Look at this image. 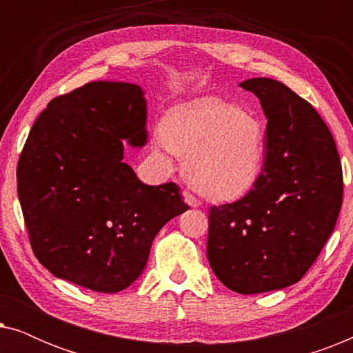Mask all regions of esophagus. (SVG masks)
Instances as JSON below:
<instances>
[{
    "label": "esophagus",
    "mask_w": 353,
    "mask_h": 353,
    "mask_svg": "<svg viewBox=\"0 0 353 353\" xmlns=\"http://www.w3.org/2000/svg\"><path fill=\"white\" fill-rule=\"evenodd\" d=\"M183 199H185L186 204L191 205V207H199L201 205L199 199H196V197L192 196L190 191H183Z\"/></svg>",
    "instance_id": "esophagus-1"
}]
</instances>
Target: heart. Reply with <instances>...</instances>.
Instances as JSON below:
<instances>
[{
  "label": "heart",
  "mask_w": 353,
  "mask_h": 353,
  "mask_svg": "<svg viewBox=\"0 0 353 353\" xmlns=\"http://www.w3.org/2000/svg\"><path fill=\"white\" fill-rule=\"evenodd\" d=\"M267 143V125L259 115L205 96L167 110L157 149L186 159V178L199 194L230 202L259 183Z\"/></svg>",
  "instance_id": "1"
}]
</instances>
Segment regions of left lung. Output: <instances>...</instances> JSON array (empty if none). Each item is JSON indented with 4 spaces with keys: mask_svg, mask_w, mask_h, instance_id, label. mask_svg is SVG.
Instances as JSON below:
<instances>
[{
    "mask_svg": "<svg viewBox=\"0 0 353 353\" xmlns=\"http://www.w3.org/2000/svg\"><path fill=\"white\" fill-rule=\"evenodd\" d=\"M268 119L267 159L252 191L210 207L207 259L231 291L260 294L296 284L334 231L342 168L334 138L315 109L281 81L239 83Z\"/></svg>",
    "mask_w": 353,
    "mask_h": 353,
    "instance_id": "8db88e82",
    "label": "left lung"
}]
</instances>
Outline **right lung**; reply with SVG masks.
<instances>
[{"mask_svg": "<svg viewBox=\"0 0 353 353\" xmlns=\"http://www.w3.org/2000/svg\"><path fill=\"white\" fill-rule=\"evenodd\" d=\"M146 98L127 81H90L48 104L17 165L33 254L56 278L96 292L137 281L152 241L190 209L175 183L149 186L123 162L148 143Z\"/></svg>", "mask_w": 353, "mask_h": 353, "instance_id": "right-lung-1", "label": "right lung"}]
</instances>
